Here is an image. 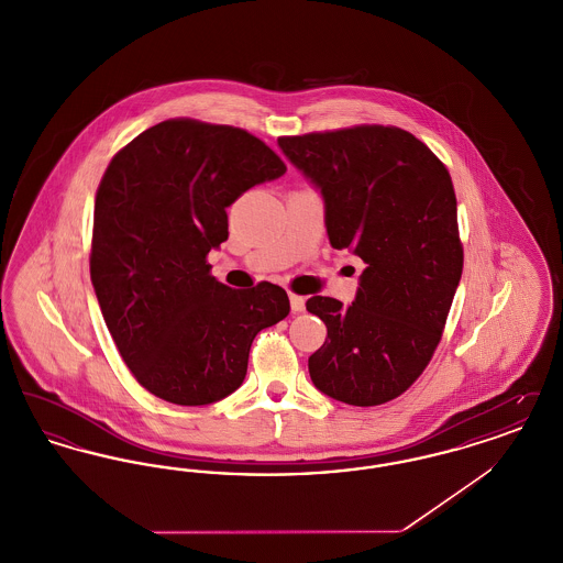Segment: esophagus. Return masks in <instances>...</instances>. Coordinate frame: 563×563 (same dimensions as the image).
Returning <instances> with one entry per match:
<instances>
[{
	"instance_id": "obj_1",
	"label": "esophagus",
	"mask_w": 563,
	"mask_h": 563,
	"mask_svg": "<svg viewBox=\"0 0 563 563\" xmlns=\"http://www.w3.org/2000/svg\"><path fill=\"white\" fill-rule=\"evenodd\" d=\"M289 301H291V310L294 312H303L306 310V299L301 295H289Z\"/></svg>"
}]
</instances>
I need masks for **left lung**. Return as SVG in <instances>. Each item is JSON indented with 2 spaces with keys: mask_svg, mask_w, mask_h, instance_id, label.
Wrapping results in <instances>:
<instances>
[{
  "mask_svg": "<svg viewBox=\"0 0 563 563\" xmlns=\"http://www.w3.org/2000/svg\"><path fill=\"white\" fill-rule=\"evenodd\" d=\"M278 147L321 191L331 246L367 264L350 306L306 301L327 324L312 384L356 407L393 401L427 369L462 276L452 177L395 126L280 136Z\"/></svg>",
  "mask_w": 563,
  "mask_h": 563,
  "instance_id": "obj_1",
  "label": "left lung"
}]
</instances>
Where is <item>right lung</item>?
Segmentation results:
<instances>
[{
    "label": "right lung",
    "mask_w": 563,
    "mask_h": 563,
    "mask_svg": "<svg viewBox=\"0 0 563 563\" xmlns=\"http://www.w3.org/2000/svg\"><path fill=\"white\" fill-rule=\"evenodd\" d=\"M287 170L264 141L198 120L134 136L95 200L90 278L136 382L175 405H209L246 375L255 335L291 306L272 283L230 289L207 255L228 241L225 209Z\"/></svg>",
    "instance_id": "obj_1"
}]
</instances>
